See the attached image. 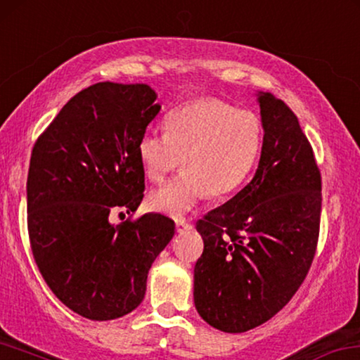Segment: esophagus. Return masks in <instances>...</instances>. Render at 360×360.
<instances>
[{
	"instance_id": "esophagus-1",
	"label": "esophagus",
	"mask_w": 360,
	"mask_h": 360,
	"mask_svg": "<svg viewBox=\"0 0 360 360\" xmlns=\"http://www.w3.org/2000/svg\"><path fill=\"white\" fill-rule=\"evenodd\" d=\"M175 226H176V231H179V233H184V231H188L193 229L191 224L186 222V220H176Z\"/></svg>"
}]
</instances>
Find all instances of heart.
<instances>
[{"label":"heart","instance_id":"heart-1","mask_svg":"<svg viewBox=\"0 0 360 360\" xmlns=\"http://www.w3.org/2000/svg\"><path fill=\"white\" fill-rule=\"evenodd\" d=\"M262 146V124L250 110L201 99L174 110L165 131L146 130L138 156L151 181H162L184 162L185 170L149 195V206L184 217L209 195L233 191L250 174ZM184 161L181 162V159Z\"/></svg>","mask_w":360,"mask_h":360}]
</instances>
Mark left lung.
<instances>
[{"label": "left lung", "instance_id": "left-lung-1", "mask_svg": "<svg viewBox=\"0 0 360 360\" xmlns=\"http://www.w3.org/2000/svg\"><path fill=\"white\" fill-rule=\"evenodd\" d=\"M264 141L252 180L196 224L195 306L225 333L256 328L280 312L311 269L319 240L322 180L295 112L257 91Z\"/></svg>", "mask_w": 360, "mask_h": 360}]
</instances>
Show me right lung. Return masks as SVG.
<instances>
[{
  "label": "right lung",
  "instance_id": "right-lung-1",
  "mask_svg": "<svg viewBox=\"0 0 360 360\" xmlns=\"http://www.w3.org/2000/svg\"><path fill=\"white\" fill-rule=\"evenodd\" d=\"M146 84L101 82L70 99L33 146L27 225L46 285L70 311L114 320L140 306L153 262L175 233L162 214L115 225L145 191L138 143L161 104Z\"/></svg>",
  "mask_w": 360,
  "mask_h": 360
}]
</instances>
